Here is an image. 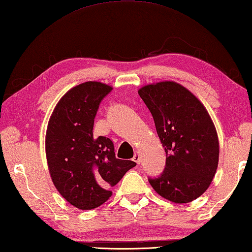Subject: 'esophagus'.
<instances>
[{
    "label": "esophagus",
    "instance_id": "obj_1",
    "mask_svg": "<svg viewBox=\"0 0 252 252\" xmlns=\"http://www.w3.org/2000/svg\"><path fill=\"white\" fill-rule=\"evenodd\" d=\"M132 161H135L137 164H139L140 163V156L138 154H135L134 158H132Z\"/></svg>",
    "mask_w": 252,
    "mask_h": 252
}]
</instances>
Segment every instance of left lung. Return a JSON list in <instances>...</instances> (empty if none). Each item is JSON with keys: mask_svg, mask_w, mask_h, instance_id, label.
I'll list each match as a JSON object with an SVG mask.
<instances>
[{"mask_svg": "<svg viewBox=\"0 0 252 252\" xmlns=\"http://www.w3.org/2000/svg\"><path fill=\"white\" fill-rule=\"evenodd\" d=\"M138 94L154 117L167 155L162 173L149 177V183L171 202L194 201L210 187L220 155L217 132L206 108L175 82L146 85Z\"/></svg>", "mask_w": 252, "mask_h": 252, "instance_id": "left-lung-1", "label": "left lung"}]
</instances>
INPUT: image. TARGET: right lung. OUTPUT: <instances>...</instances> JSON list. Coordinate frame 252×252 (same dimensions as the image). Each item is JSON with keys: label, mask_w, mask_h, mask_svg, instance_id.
Masks as SVG:
<instances>
[{"label": "right lung", "mask_w": 252, "mask_h": 252, "mask_svg": "<svg viewBox=\"0 0 252 252\" xmlns=\"http://www.w3.org/2000/svg\"><path fill=\"white\" fill-rule=\"evenodd\" d=\"M112 88L89 81L61 97L48 123L46 156L58 192L71 205L93 210L111 197L110 189L136 162L117 159L110 138L93 136L99 104Z\"/></svg>", "instance_id": "add662e5"}]
</instances>
